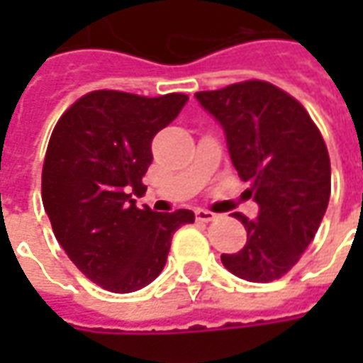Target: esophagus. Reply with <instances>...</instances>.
I'll list each match as a JSON object with an SVG mask.
<instances>
[{
  "instance_id": "esophagus-1",
  "label": "esophagus",
  "mask_w": 363,
  "mask_h": 363,
  "mask_svg": "<svg viewBox=\"0 0 363 363\" xmlns=\"http://www.w3.org/2000/svg\"><path fill=\"white\" fill-rule=\"evenodd\" d=\"M194 216H196L198 221H213L216 220V213L210 212V210H204V208H196V210H194Z\"/></svg>"
}]
</instances>
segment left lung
<instances>
[{"instance_id": "left-lung-1", "label": "left lung", "mask_w": 363, "mask_h": 363, "mask_svg": "<svg viewBox=\"0 0 363 363\" xmlns=\"http://www.w3.org/2000/svg\"><path fill=\"white\" fill-rule=\"evenodd\" d=\"M196 101L223 128L229 157L259 204L241 251L221 255L229 272L272 281L296 267L319 229L330 196V159L319 128L301 104L267 82L200 91Z\"/></svg>"}]
</instances>
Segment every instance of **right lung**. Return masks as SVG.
I'll return each mask as SVG.
<instances>
[{
	"label": "right lung",
	"instance_id": "right-lung-1",
	"mask_svg": "<svg viewBox=\"0 0 363 363\" xmlns=\"http://www.w3.org/2000/svg\"><path fill=\"white\" fill-rule=\"evenodd\" d=\"M189 96L93 91L74 103L52 132L43 167V204L62 249L91 281L114 294L142 289L167 262L190 210H140L151 140Z\"/></svg>",
	"mask_w": 363,
	"mask_h": 363
}]
</instances>
